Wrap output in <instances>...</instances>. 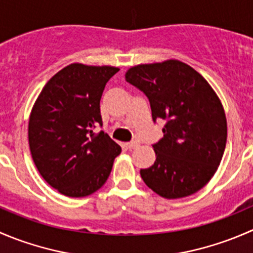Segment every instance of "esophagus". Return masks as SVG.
<instances>
[{
	"label": "esophagus",
	"mask_w": 253,
	"mask_h": 253,
	"mask_svg": "<svg viewBox=\"0 0 253 253\" xmlns=\"http://www.w3.org/2000/svg\"><path fill=\"white\" fill-rule=\"evenodd\" d=\"M126 147L128 148V149H134V148L138 147V143H137V142H129V143H127Z\"/></svg>",
	"instance_id": "34e87169"
}]
</instances>
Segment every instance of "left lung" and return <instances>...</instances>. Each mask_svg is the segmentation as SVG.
Here are the masks:
<instances>
[{"label": "left lung", "mask_w": 253, "mask_h": 253, "mask_svg": "<svg viewBox=\"0 0 253 253\" xmlns=\"http://www.w3.org/2000/svg\"><path fill=\"white\" fill-rule=\"evenodd\" d=\"M125 78L148 96L153 120L167 121L164 137L153 145L154 164L141 169L144 183L167 200L198 192L225 150L228 125L219 96L202 75L172 58L133 66Z\"/></svg>", "instance_id": "left-lung-1"}]
</instances>
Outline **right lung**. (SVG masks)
<instances>
[{"mask_svg": "<svg viewBox=\"0 0 253 253\" xmlns=\"http://www.w3.org/2000/svg\"><path fill=\"white\" fill-rule=\"evenodd\" d=\"M119 67L71 63L45 84L28 125L32 158L45 181L67 197H86L108 180L121 147L103 131L100 99Z\"/></svg>", "mask_w": 253, "mask_h": 253, "instance_id": "1", "label": "right lung"}]
</instances>
